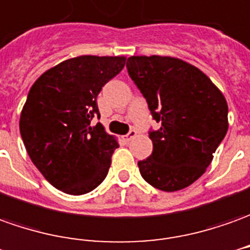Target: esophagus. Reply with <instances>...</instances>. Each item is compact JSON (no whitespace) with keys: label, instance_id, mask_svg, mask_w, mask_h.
<instances>
[{"label":"esophagus","instance_id":"1","mask_svg":"<svg viewBox=\"0 0 250 250\" xmlns=\"http://www.w3.org/2000/svg\"><path fill=\"white\" fill-rule=\"evenodd\" d=\"M136 136H137V132H136V130H130L128 135L124 136V140H125V142H130V140L135 139Z\"/></svg>","mask_w":250,"mask_h":250}]
</instances>
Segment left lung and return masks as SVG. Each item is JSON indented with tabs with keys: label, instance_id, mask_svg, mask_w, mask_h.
Listing matches in <instances>:
<instances>
[{
	"label": "left lung",
	"instance_id": "left-lung-1",
	"mask_svg": "<svg viewBox=\"0 0 250 250\" xmlns=\"http://www.w3.org/2000/svg\"><path fill=\"white\" fill-rule=\"evenodd\" d=\"M129 76L161 128L149 132L154 151L139 162L149 185L175 192L199 180L229 128L227 102L206 73L167 56H132Z\"/></svg>",
	"mask_w": 250,
	"mask_h": 250
}]
</instances>
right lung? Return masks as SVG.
Here are the masks:
<instances>
[{
	"mask_svg": "<svg viewBox=\"0 0 250 250\" xmlns=\"http://www.w3.org/2000/svg\"><path fill=\"white\" fill-rule=\"evenodd\" d=\"M126 57L80 56L46 70L31 87L20 135L31 161L63 193H88L106 178L118 147L101 122L96 96L125 66Z\"/></svg>",
	"mask_w": 250,
	"mask_h": 250,
	"instance_id": "obj_1",
	"label": "right lung"
}]
</instances>
